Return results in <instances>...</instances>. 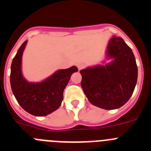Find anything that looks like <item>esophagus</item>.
I'll use <instances>...</instances> for the list:
<instances>
[{
	"label": "esophagus",
	"instance_id": "1",
	"mask_svg": "<svg viewBox=\"0 0 151 151\" xmlns=\"http://www.w3.org/2000/svg\"><path fill=\"white\" fill-rule=\"evenodd\" d=\"M84 66H85V65H84L83 63H78V64H77V67H78V70H81L82 69H83Z\"/></svg>",
	"mask_w": 151,
	"mask_h": 151
}]
</instances>
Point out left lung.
I'll use <instances>...</instances> for the list:
<instances>
[{"label": "left lung", "mask_w": 151, "mask_h": 151, "mask_svg": "<svg viewBox=\"0 0 151 151\" xmlns=\"http://www.w3.org/2000/svg\"><path fill=\"white\" fill-rule=\"evenodd\" d=\"M107 55L113 60L80 71L81 85L92 104L105 110L123 106L132 95L138 78V67L132 49L120 37H113Z\"/></svg>", "instance_id": "1"}]
</instances>
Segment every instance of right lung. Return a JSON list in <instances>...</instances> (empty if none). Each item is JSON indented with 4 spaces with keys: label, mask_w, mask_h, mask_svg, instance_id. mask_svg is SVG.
Masks as SVG:
<instances>
[{
    "label": "right lung",
    "mask_w": 151,
    "mask_h": 151,
    "mask_svg": "<svg viewBox=\"0 0 151 151\" xmlns=\"http://www.w3.org/2000/svg\"><path fill=\"white\" fill-rule=\"evenodd\" d=\"M27 41L19 48L13 60L10 71V85L19 104L23 110L36 116H45L60 107L63 91L72 74L78 71L76 66L60 69L39 83H30L21 72L22 56Z\"/></svg>",
    "instance_id": "1"
}]
</instances>
